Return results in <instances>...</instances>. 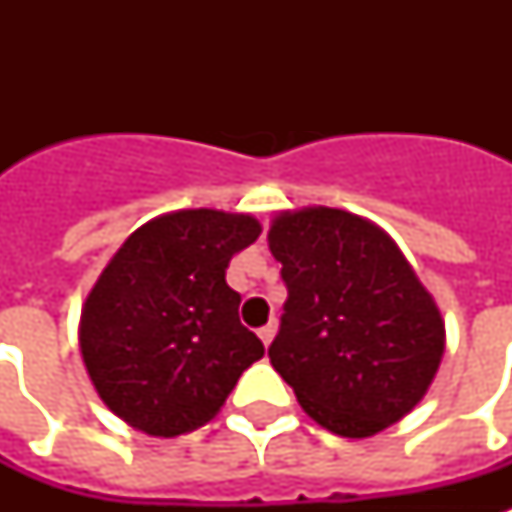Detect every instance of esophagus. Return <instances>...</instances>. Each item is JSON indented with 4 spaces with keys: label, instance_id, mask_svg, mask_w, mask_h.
<instances>
[{
    "label": "esophagus",
    "instance_id": "esophagus-1",
    "mask_svg": "<svg viewBox=\"0 0 512 512\" xmlns=\"http://www.w3.org/2000/svg\"><path fill=\"white\" fill-rule=\"evenodd\" d=\"M276 329H279V324H276V319H271L268 324H265V327H260V332H257V335H260V340H263L265 348H268L273 337H276Z\"/></svg>",
    "mask_w": 512,
    "mask_h": 512
}]
</instances>
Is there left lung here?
Here are the masks:
<instances>
[{
  "instance_id": "1",
  "label": "left lung",
  "mask_w": 512,
  "mask_h": 512,
  "mask_svg": "<svg viewBox=\"0 0 512 512\" xmlns=\"http://www.w3.org/2000/svg\"><path fill=\"white\" fill-rule=\"evenodd\" d=\"M287 303L273 369L321 428L369 438L420 404L444 356V319L380 225L332 207L273 217Z\"/></svg>"
}]
</instances>
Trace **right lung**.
<instances>
[{"instance_id":"obj_1","label":"right lung","mask_w":512,"mask_h":512,"mask_svg":"<svg viewBox=\"0 0 512 512\" xmlns=\"http://www.w3.org/2000/svg\"><path fill=\"white\" fill-rule=\"evenodd\" d=\"M252 215L177 209L140 225L87 295L79 348L111 412L148 436L207 425L263 358L225 284L231 257L260 236Z\"/></svg>"}]
</instances>
